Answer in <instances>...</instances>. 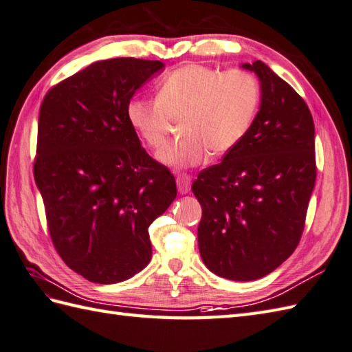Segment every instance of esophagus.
Segmentation results:
<instances>
[{"instance_id":"1","label":"esophagus","mask_w":352,"mask_h":352,"mask_svg":"<svg viewBox=\"0 0 352 352\" xmlns=\"http://www.w3.org/2000/svg\"><path fill=\"white\" fill-rule=\"evenodd\" d=\"M176 184H177V190L181 194H188L191 190V177L184 173V175H179L176 177Z\"/></svg>"}]
</instances>
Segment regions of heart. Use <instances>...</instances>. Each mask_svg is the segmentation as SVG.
I'll return each instance as SVG.
<instances>
[{"instance_id": "heart-1", "label": "heart", "mask_w": 352, "mask_h": 352, "mask_svg": "<svg viewBox=\"0 0 352 352\" xmlns=\"http://www.w3.org/2000/svg\"><path fill=\"white\" fill-rule=\"evenodd\" d=\"M259 104V82L250 72L192 63L164 76L156 99H132L128 120L146 146L160 151L171 122L182 117V138L158 153L162 164L182 170L199 166L209 151L224 155L235 149L252 128Z\"/></svg>"}]
</instances>
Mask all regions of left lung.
Instances as JSON below:
<instances>
[{"mask_svg": "<svg viewBox=\"0 0 352 352\" xmlns=\"http://www.w3.org/2000/svg\"><path fill=\"white\" fill-rule=\"evenodd\" d=\"M242 67L261 81V108L244 140L201 170V261L223 278L248 282L280 267L298 245L316 181L315 124L307 104L261 60Z\"/></svg>", "mask_w": 352, "mask_h": 352, "instance_id": "obj_1", "label": "left lung"}]
</instances>
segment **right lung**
I'll use <instances>...</instances> for the list:
<instances>
[{"mask_svg": "<svg viewBox=\"0 0 352 352\" xmlns=\"http://www.w3.org/2000/svg\"><path fill=\"white\" fill-rule=\"evenodd\" d=\"M164 67L158 60L91 63L46 93L34 179L57 253L99 285L147 267L149 226L176 199V181L151 158L128 120L134 93Z\"/></svg>", "mask_w": 352, "mask_h": 352, "instance_id": "right-lung-1", "label": "right lung"}]
</instances>
